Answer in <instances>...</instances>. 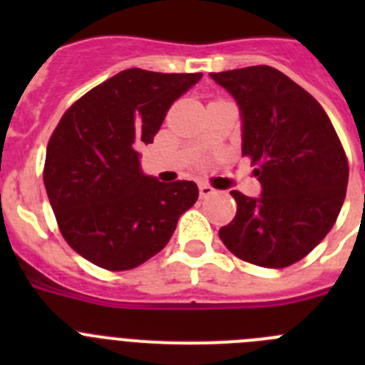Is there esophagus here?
Segmentation results:
<instances>
[{
  "instance_id": "34e87169",
  "label": "esophagus",
  "mask_w": 365,
  "mask_h": 365,
  "mask_svg": "<svg viewBox=\"0 0 365 365\" xmlns=\"http://www.w3.org/2000/svg\"><path fill=\"white\" fill-rule=\"evenodd\" d=\"M214 193H215V190L212 188L210 185H205V182H202V185H199V195H201L202 199L210 197V195H214Z\"/></svg>"
}]
</instances>
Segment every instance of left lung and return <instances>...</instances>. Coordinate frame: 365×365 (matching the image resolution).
I'll use <instances>...</instances> for the list:
<instances>
[{
  "instance_id": "1",
  "label": "left lung",
  "mask_w": 365,
  "mask_h": 365,
  "mask_svg": "<svg viewBox=\"0 0 365 365\" xmlns=\"http://www.w3.org/2000/svg\"><path fill=\"white\" fill-rule=\"evenodd\" d=\"M243 117V157L263 186L234 190L235 217L219 237L240 259L283 269L307 256L333 228L346 199L349 164L318 100L269 66L210 73Z\"/></svg>"
}]
</instances>
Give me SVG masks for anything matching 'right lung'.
<instances>
[{"mask_svg": "<svg viewBox=\"0 0 365 365\" xmlns=\"http://www.w3.org/2000/svg\"><path fill=\"white\" fill-rule=\"evenodd\" d=\"M201 73L125 69L63 113L47 144L43 182L74 252L120 272L160 252L199 197L193 180L144 175L137 148L153 143L166 111Z\"/></svg>", "mask_w": 365, "mask_h": 365, "instance_id": "right-lung-1", "label": "right lung"}]
</instances>
